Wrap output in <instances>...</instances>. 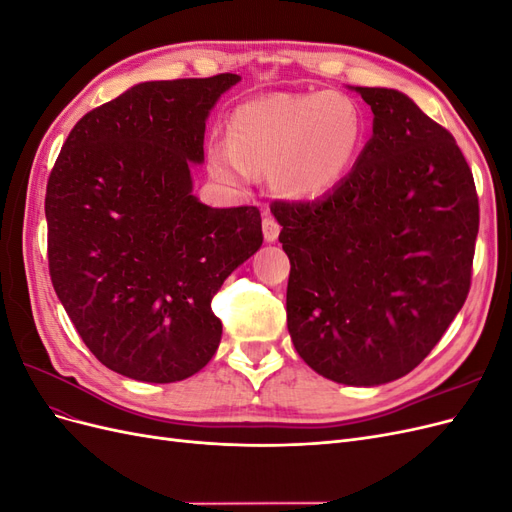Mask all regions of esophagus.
Returning <instances> with one entry per match:
<instances>
[{
	"instance_id": "obj_1",
	"label": "esophagus",
	"mask_w": 512,
	"mask_h": 512,
	"mask_svg": "<svg viewBox=\"0 0 512 512\" xmlns=\"http://www.w3.org/2000/svg\"><path fill=\"white\" fill-rule=\"evenodd\" d=\"M262 232H265V241L273 243L277 241V237H280V224H277V220L273 218H265L262 220Z\"/></svg>"
}]
</instances>
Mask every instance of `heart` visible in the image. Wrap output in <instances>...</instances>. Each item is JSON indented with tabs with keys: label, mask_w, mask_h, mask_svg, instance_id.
I'll return each mask as SVG.
<instances>
[{
	"label": "heart",
	"mask_w": 512,
	"mask_h": 512,
	"mask_svg": "<svg viewBox=\"0 0 512 512\" xmlns=\"http://www.w3.org/2000/svg\"><path fill=\"white\" fill-rule=\"evenodd\" d=\"M363 132L359 104L339 91L250 100L230 115L228 143L209 145V173L230 188L271 173L282 196L320 198L346 177Z\"/></svg>",
	"instance_id": "1"
}]
</instances>
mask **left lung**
Instances as JSON below:
<instances>
[{
    "label": "left lung",
    "instance_id": "8db88e82",
    "mask_svg": "<svg viewBox=\"0 0 512 512\" xmlns=\"http://www.w3.org/2000/svg\"><path fill=\"white\" fill-rule=\"evenodd\" d=\"M356 91L374 134L350 175L271 213L290 258L294 348L324 378L376 386L410 374L466 303L478 196L451 132L401 91Z\"/></svg>",
    "mask_w": 512,
    "mask_h": 512
}]
</instances>
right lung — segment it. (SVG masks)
I'll return each mask as SVG.
<instances>
[{
	"mask_svg": "<svg viewBox=\"0 0 512 512\" xmlns=\"http://www.w3.org/2000/svg\"><path fill=\"white\" fill-rule=\"evenodd\" d=\"M239 81L134 85L79 119L46 183L53 288L85 346L126 378L203 369L222 339L213 294L262 245L256 207L192 194L209 111Z\"/></svg>",
	"mask_w": 512,
	"mask_h": 512,
	"instance_id": "right-lung-1",
	"label": "right lung"
}]
</instances>
